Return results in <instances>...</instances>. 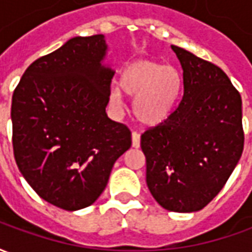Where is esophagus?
<instances>
[{
  "label": "esophagus",
  "mask_w": 252,
  "mask_h": 252,
  "mask_svg": "<svg viewBox=\"0 0 252 252\" xmlns=\"http://www.w3.org/2000/svg\"><path fill=\"white\" fill-rule=\"evenodd\" d=\"M132 147H140V135H139L137 132H132Z\"/></svg>",
  "instance_id": "34e87169"
}]
</instances>
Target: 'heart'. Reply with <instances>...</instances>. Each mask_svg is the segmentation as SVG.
Segmentation results:
<instances>
[{"mask_svg":"<svg viewBox=\"0 0 252 252\" xmlns=\"http://www.w3.org/2000/svg\"><path fill=\"white\" fill-rule=\"evenodd\" d=\"M182 78L177 68L162 63L139 59L123 67L119 88L109 93L116 110L123 109L124 96L133 99V112L143 126H157L169 119L180 97Z\"/></svg>","mask_w":252,"mask_h":252,"instance_id":"1","label":"heart"}]
</instances>
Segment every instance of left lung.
Wrapping results in <instances>:
<instances>
[{
    "mask_svg": "<svg viewBox=\"0 0 252 252\" xmlns=\"http://www.w3.org/2000/svg\"><path fill=\"white\" fill-rule=\"evenodd\" d=\"M184 71V95L163 124L142 135L146 181L155 201L190 213L222 189L243 153L240 94L220 67L171 46Z\"/></svg>",
    "mask_w": 252,
    "mask_h": 252,
    "instance_id": "left-lung-1",
    "label": "left lung"
}]
</instances>
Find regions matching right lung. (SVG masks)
Masks as SVG:
<instances>
[{
    "label": "right lung",
    "mask_w": 252,
    "mask_h": 252,
    "mask_svg": "<svg viewBox=\"0 0 252 252\" xmlns=\"http://www.w3.org/2000/svg\"><path fill=\"white\" fill-rule=\"evenodd\" d=\"M104 35L75 36L39 58L12 97L13 153L20 173L47 202L64 211L92 205L131 132L106 115L115 70Z\"/></svg>",
    "instance_id": "right-lung-1"
}]
</instances>
